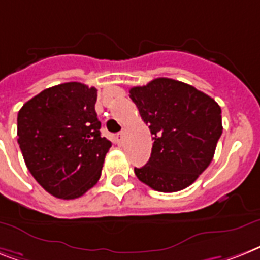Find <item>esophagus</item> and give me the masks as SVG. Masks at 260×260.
Segmentation results:
<instances>
[{"label":"esophagus","mask_w":260,"mask_h":260,"mask_svg":"<svg viewBox=\"0 0 260 260\" xmlns=\"http://www.w3.org/2000/svg\"><path fill=\"white\" fill-rule=\"evenodd\" d=\"M124 137H125V135H124L123 132L116 136V140H117V143H119V144H123V143H124Z\"/></svg>","instance_id":"obj_1"}]
</instances>
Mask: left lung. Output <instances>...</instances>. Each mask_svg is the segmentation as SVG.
Returning <instances> with one entry per match:
<instances>
[{
  "label": "left lung",
  "mask_w": 260,
  "mask_h": 260,
  "mask_svg": "<svg viewBox=\"0 0 260 260\" xmlns=\"http://www.w3.org/2000/svg\"><path fill=\"white\" fill-rule=\"evenodd\" d=\"M153 135L151 157L135 168L155 191L187 188L210 166L221 136V109L208 94L178 80L159 77L129 89Z\"/></svg>",
  "instance_id": "left-lung-1"
}]
</instances>
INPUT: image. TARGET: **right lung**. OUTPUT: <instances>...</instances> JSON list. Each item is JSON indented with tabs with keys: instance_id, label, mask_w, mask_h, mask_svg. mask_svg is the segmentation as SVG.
I'll use <instances>...</instances> for the list:
<instances>
[{
	"instance_id": "add662e5",
	"label": "right lung",
	"mask_w": 260,
	"mask_h": 260,
	"mask_svg": "<svg viewBox=\"0 0 260 260\" xmlns=\"http://www.w3.org/2000/svg\"><path fill=\"white\" fill-rule=\"evenodd\" d=\"M97 89L64 82L26 101L17 116L18 144L27 170L58 199H76L100 179L112 143L101 137Z\"/></svg>"
}]
</instances>
